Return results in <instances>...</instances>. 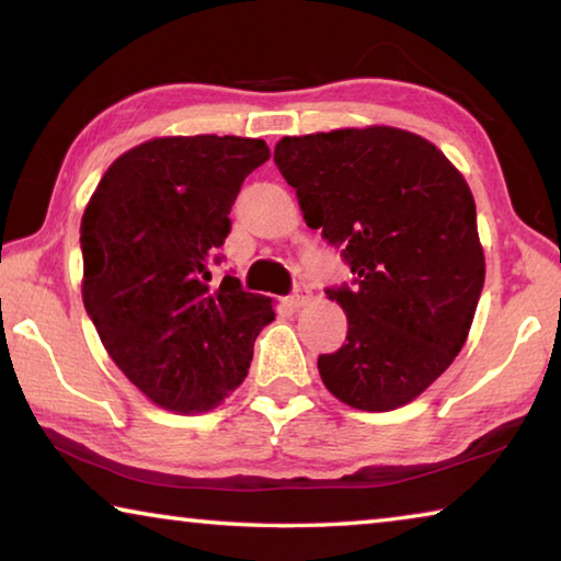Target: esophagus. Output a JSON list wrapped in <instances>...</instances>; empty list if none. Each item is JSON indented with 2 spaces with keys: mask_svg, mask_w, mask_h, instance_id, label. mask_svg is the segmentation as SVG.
Returning <instances> with one entry per match:
<instances>
[{
  "mask_svg": "<svg viewBox=\"0 0 561 561\" xmlns=\"http://www.w3.org/2000/svg\"><path fill=\"white\" fill-rule=\"evenodd\" d=\"M309 297H311L309 284L297 282V287H294V291L287 297V304H289V307H301V304L309 301Z\"/></svg>",
  "mask_w": 561,
  "mask_h": 561,
  "instance_id": "obj_1",
  "label": "esophagus"
}]
</instances>
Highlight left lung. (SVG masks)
<instances>
[{
	"label": "left lung",
	"mask_w": 561,
	"mask_h": 561,
	"mask_svg": "<svg viewBox=\"0 0 561 561\" xmlns=\"http://www.w3.org/2000/svg\"><path fill=\"white\" fill-rule=\"evenodd\" d=\"M274 163L354 274L327 289L348 331L319 356L321 381L358 411L411 403L460 354L485 284L468 183L428 140L388 126L287 136Z\"/></svg>",
	"instance_id": "8db88e82"
}]
</instances>
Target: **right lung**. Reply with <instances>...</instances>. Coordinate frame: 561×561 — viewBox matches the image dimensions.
<instances>
[{
	"mask_svg": "<svg viewBox=\"0 0 561 561\" xmlns=\"http://www.w3.org/2000/svg\"><path fill=\"white\" fill-rule=\"evenodd\" d=\"M260 138L173 136L123 153L81 217L83 307L108 356L150 401L210 411L244 381L272 299L213 282Z\"/></svg>",
	"mask_w": 561,
	"mask_h": 561,
	"instance_id": "add662e5",
	"label": "right lung"
}]
</instances>
